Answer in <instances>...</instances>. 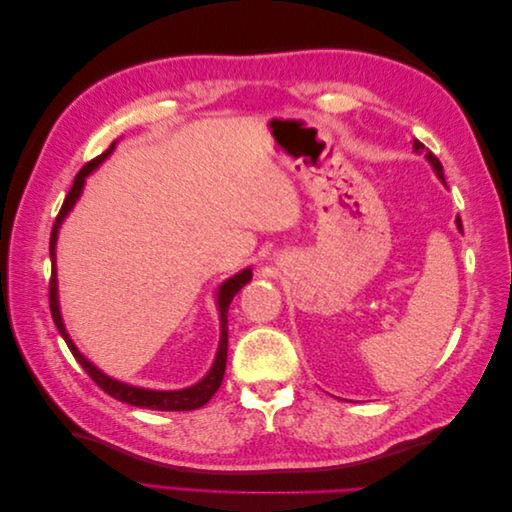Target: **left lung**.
<instances>
[{
    "mask_svg": "<svg viewBox=\"0 0 512 512\" xmlns=\"http://www.w3.org/2000/svg\"><path fill=\"white\" fill-rule=\"evenodd\" d=\"M412 147H414V151H416V153H425V158L429 160V164L433 166V170H436V175L444 181V170H442L440 160H438L436 156H433V153H431V151H429L421 141H414V143H412ZM457 228L463 232V226H461V220H459V218H457Z\"/></svg>",
    "mask_w": 512,
    "mask_h": 512,
    "instance_id": "1",
    "label": "left lung"
}]
</instances>
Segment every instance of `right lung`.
Returning a JSON list of instances; mask_svg holds the SVG:
<instances>
[{"label": "right lung", "mask_w": 512, "mask_h": 512, "mask_svg": "<svg viewBox=\"0 0 512 512\" xmlns=\"http://www.w3.org/2000/svg\"><path fill=\"white\" fill-rule=\"evenodd\" d=\"M117 141L111 143L104 153H100L98 158H94L91 162H87L81 170L79 175L74 177L72 188L64 200V205H61L59 213H57V220L53 224V232H51V262H53V273H51V282H49V305H51V314H53V322L55 327L59 329L61 337L66 339V344L70 348V352L74 354V359L81 363V367L87 371L89 378L94 380L104 393H108L111 397L123 401V404H130L136 408H149V410H166V412H181V410H196L200 406H205L207 401L215 395V391L220 389V384L224 380V371H226V354H228V307L230 301L235 299V294L252 280V269H243L241 273L232 275L230 280H226L220 290H218V309H220V327H222V335H220V348L218 354H215V361L213 367L209 369V374L196 382L194 386H188V389H181V391H149V389H138V386L132 384H123L115 378H108L106 374L94 365L89 363L85 356L79 352L72 344V339L64 327V320H61L59 314V299H57V273H55V245H57V232L61 222H64L66 215L70 213V209L74 207L76 200H79L81 192H83V185H85V177L91 173V170L98 168L108 156H111L113 149H115Z\"/></svg>", "instance_id": "1"}]
</instances>
